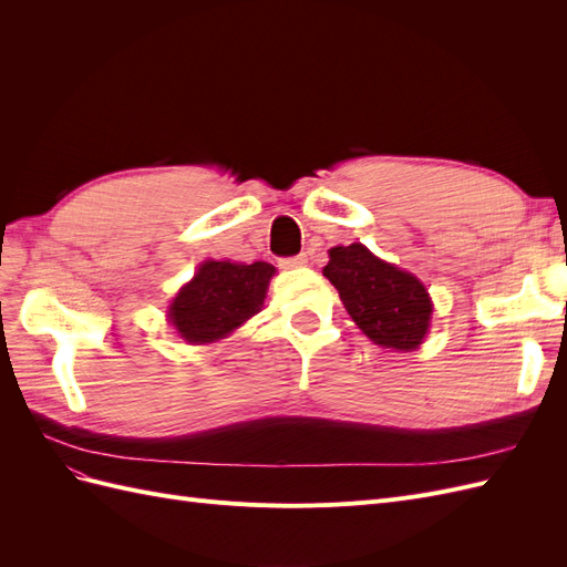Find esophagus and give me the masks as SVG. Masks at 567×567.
<instances>
[{"label": "esophagus", "instance_id": "1", "mask_svg": "<svg viewBox=\"0 0 567 567\" xmlns=\"http://www.w3.org/2000/svg\"><path fill=\"white\" fill-rule=\"evenodd\" d=\"M307 265V255H296V257H286V260H281V267L286 269H298V267H305Z\"/></svg>", "mask_w": 567, "mask_h": 567}]
</instances>
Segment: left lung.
Listing matches in <instances>:
<instances>
[{"label": "left lung", "mask_w": 567, "mask_h": 567, "mask_svg": "<svg viewBox=\"0 0 567 567\" xmlns=\"http://www.w3.org/2000/svg\"><path fill=\"white\" fill-rule=\"evenodd\" d=\"M323 277L336 286L348 315L375 346L411 352L431 329L433 302L425 286L362 244L331 248Z\"/></svg>", "instance_id": "left-lung-1"}]
</instances>
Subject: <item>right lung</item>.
<instances>
[{"label":"right lung","instance_id":"right-lung-1","mask_svg":"<svg viewBox=\"0 0 567 567\" xmlns=\"http://www.w3.org/2000/svg\"><path fill=\"white\" fill-rule=\"evenodd\" d=\"M274 271L269 262L205 260L194 279L179 288L167 319L192 346L227 338L262 310Z\"/></svg>","mask_w":567,"mask_h":567}]
</instances>
